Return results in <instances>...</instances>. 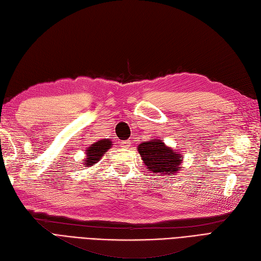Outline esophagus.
I'll use <instances>...</instances> for the list:
<instances>
[{"instance_id":"obj_1","label":"esophagus","mask_w":261,"mask_h":261,"mask_svg":"<svg viewBox=\"0 0 261 261\" xmlns=\"http://www.w3.org/2000/svg\"><path fill=\"white\" fill-rule=\"evenodd\" d=\"M130 144H132V143H130L129 141H121V142H120V145L124 146V147H129Z\"/></svg>"}]
</instances>
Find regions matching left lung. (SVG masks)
Listing matches in <instances>:
<instances>
[{
  "label": "left lung",
  "mask_w": 261,
  "mask_h": 261,
  "mask_svg": "<svg viewBox=\"0 0 261 261\" xmlns=\"http://www.w3.org/2000/svg\"><path fill=\"white\" fill-rule=\"evenodd\" d=\"M142 159L147 170L163 175H169L171 172L175 173L184 156L167 147L161 140L149 141L140 144L138 146Z\"/></svg>",
  "instance_id": "obj_1"
}]
</instances>
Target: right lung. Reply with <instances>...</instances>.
<instances>
[{"label":"right lung","instance_id":"1","mask_svg":"<svg viewBox=\"0 0 261 261\" xmlns=\"http://www.w3.org/2000/svg\"><path fill=\"white\" fill-rule=\"evenodd\" d=\"M111 145L112 143L109 140H101L99 142L92 144L91 147L87 149V158L85 164L91 166L92 164L97 163V162L100 160L101 156L107 152L108 148L111 147Z\"/></svg>","mask_w":261,"mask_h":261}]
</instances>
